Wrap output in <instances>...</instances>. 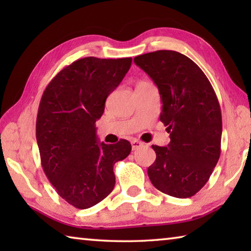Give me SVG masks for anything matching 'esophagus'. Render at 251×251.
<instances>
[{"label":"esophagus","mask_w":251,"mask_h":251,"mask_svg":"<svg viewBox=\"0 0 251 251\" xmlns=\"http://www.w3.org/2000/svg\"><path fill=\"white\" fill-rule=\"evenodd\" d=\"M130 143H131V148H133V151L138 150V148L143 147V145H144V144H143L142 142L137 141V139H133V141H131Z\"/></svg>","instance_id":"34e87169"}]
</instances>
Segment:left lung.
Masks as SVG:
<instances>
[{"instance_id":"obj_1","label":"left lung","mask_w":251,"mask_h":251,"mask_svg":"<svg viewBox=\"0 0 251 251\" xmlns=\"http://www.w3.org/2000/svg\"><path fill=\"white\" fill-rule=\"evenodd\" d=\"M158 87L160 122L168 146L152 145L156 160L148 177L161 193L188 198L209 179L220 156L222 112L207 76L196 63L175 50H156L134 58Z\"/></svg>"}]
</instances>
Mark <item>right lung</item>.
<instances>
[{"mask_svg":"<svg viewBox=\"0 0 251 251\" xmlns=\"http://www.w3.org/2000/svg\"><path fill=\"white\" fill-rule=\"evenodd\" d=\"M131 58L85 57L63 69L45 88L36 118V141L46 177L70 205L87 209L115 186L113 167L129 155L126 139L97 142L95 123L120 85Z\"/></svg>","mask_w":251,"mask_h":251,"instance_id":"obj_1","label":"right lung"}]
</instances>
